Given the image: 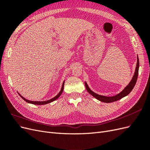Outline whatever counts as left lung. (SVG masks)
<instances>
[{
	"instance_id": "obj_1",
	"label": "left lung",
	"mask_w": 150,
	"mask_h": 150,
	"mask_svg": "<svg viewBox=\"0 0 150 150\" xmlns=\"http://www.w3.org/2000/svg\"><path fill=\"white\" fill-rule=\"evenodd\" d=\"M138 70H139V59H138V57H137V67H136L134 74V76L133 77L132 79H131V81H130V83H129V84L123 90H122L120 93L117 94V95H115V96H111V97H108V96H101V95H99V94H98L96 93H94L93 91H92L91 90L89 89V88L88 87V84H86V83L85 82L86 88V89H87L88 93L90 94H91L93 96H94L95 98H96L97 99H98L99 101H100L101 102L109 103H112V102L117 101V100H119V99H121V98H122L123 97L127 96V95L129 94V93L131 91H132V89L134 87V86L136 84V83H137V79H138Z\"/></svg>"
}]
</instances>
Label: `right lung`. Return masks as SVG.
Returning <instances> with one entry per match:
<instances>
[{"label":"right lung","mask_w":150,"mask_h":150,"mask_svg":"<svg viewBox=\"0 0 150 150\" xmlns=\"http://www.w3.org/2000/svg\"><path fill=\"white\" fill-rule=\"evenodd\" d=\"M64 83H63V84H62V88H61V89L60 91V92L58 93V94L57 95V96H56L54 98H52L51 99H49V100L46 101H29V100H28V99H25L24 97H22L21 94H19V96L22 99H23L25 101H26L27 103H30V104H37V105H42V104H46L47 103H51V102H52L54 101H55L56 99H57L59 97L61 96V94H62V91H63V89H64Z\"/></svg>","instance_id":"right-lung-1"}]
</instances>
